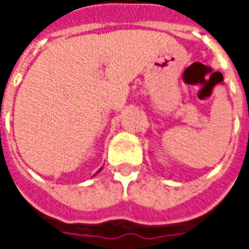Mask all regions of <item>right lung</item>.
<instances>
[{
    "label": "right lung",
    "instance_id": "obj_1",
    "mask_svg": "<svg viewBox=\"0 0 249 249\" xmlns=\"http://www.w3.org/2000/svg\"><path fill=\"white\" fill-rule=\"evenodd\" d=\"M100 171H101V168H100V169H98V171H97V173H98V172H100Z\"/></svg>",
    "mask_w": 249,
    "mask_h": 249
}]
</instances>
